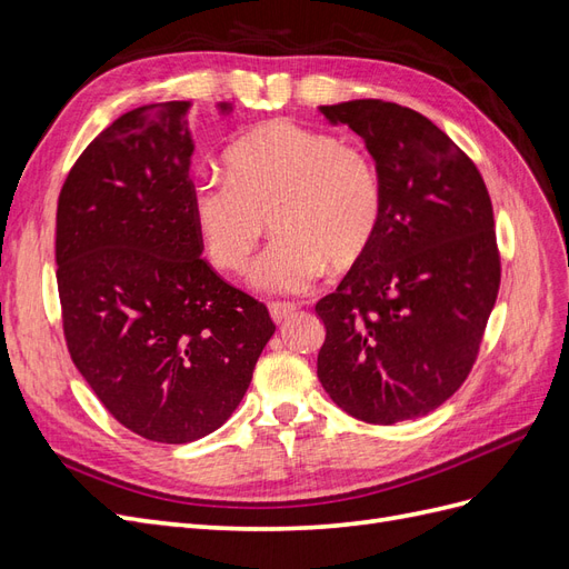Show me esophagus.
I'll use <instances>...</instances> for the list:
<instances>
[{
  "instance_id": "34e87169",
  "label": "esophagus",
  "mask_w": 569,
  "mask_h": 569,
  "mask_svg": "<svg viewBox=\"0 0 569 569\" xmlns=\"http://www.w3.org/2000/svg\"><path fill=\"white\" fill-rule=\"evenodd\" d=\"M268 308H270V318L274 322H284L287 318L297 313V306H291V303H270Z\"/></svg>"
}]
</instances>
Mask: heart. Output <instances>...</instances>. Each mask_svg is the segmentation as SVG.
Instances as JSON below:
<instances>
[{"label": "heart", "mask_w": 569, "mask_h": 569, "mask_svg": "<svg viewBox=\"0 0 569 569\" xmlns=\"http://www.w3.org/2000/svg\"><path fill=\"white\" fill-rule=\"evenodd\" d=\"M230 180H199L192 218L209 261L244 272L268 230L253 282L272 295L311 289L330 266L349 270L380 230L385 194L370 153L295 120H268L228 149Z\"/></svg>", "instance_id": "obj_1"}]
</instances>
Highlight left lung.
I'll use <instances>...</instances> for the list:
<instances>
[{
	"label": "left lung",
	"mask_w": 569,
	"mask_h": 569,
	"mask_svg": "<svg viewBox=\"0 0 569 569\" xmlns=\"http://www.w3.org/2000/svg\"><path fill=\"white\" fill-rule=\"evenodd\" d=\"M363 137L385 209L368 253L316 303L318 380L349 416L396 425L437 410L470 375L501 284L477 166L422 113L382 99L320 107Z\"/></svg>",
	"instance_id": "obj_1"
}]
</instances>
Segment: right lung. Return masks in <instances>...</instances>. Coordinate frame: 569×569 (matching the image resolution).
<instances>
[{
    "instance_id": "obj_1",
    "label": "right lung",
    "mask_w": 569,
    "mask_h": 569,
    "mask_svg": "<svg viewBox=\"0 0 569 569\" xmlns=\"http://www.w3.org/2000/svg\"><path fill=\"white\" fill-rule=\"evenodd\" d=\"M187 109L166 101L116 118L57 206L68 353L120 425L161 443L216 432L274 332L268 308L201 258Z\"/></svg>"
}]
</instances>
